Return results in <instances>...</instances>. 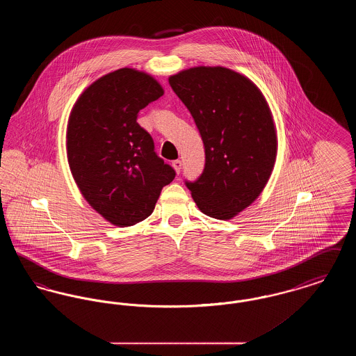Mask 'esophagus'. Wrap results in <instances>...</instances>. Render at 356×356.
Listing matches in <instances>:
<instances>
[{"label": "esophagus", "mask_w": 356, "mask_h": 356, "mask_svg": "<svg viewBox=\"0 0 356 356\" xmlns=\"http://www.w3.org/2000/svg\"><path fill=\"white\" fill-rule=\"evenodd\" d=\"M172 167L175 168L176 173L179 175V173H180V170H181V167H183V163H181L180 160H175V161H172Z\"/></svg>", "instance_id": "34e87169"}]
</instances>
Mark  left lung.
<instances>
[{
  "mask_svg": "<svg viewBox=\"0 0 356 356\" xmlns=\"http://www.w3.org/2000/svg\"><path fill=\"white\" fill-rule=\"evenodd\" d=\"M170 85L204 143L203 172L186 188L207 216L228 220L254 203L271 176L277 143L268 104L252 81L221 67L186 69Z\"/></svg>",
  "mask_w": 356,
  "mask_h": 356,
  "instance_id": "8db88e82",
  "label": "left lung"
}]
</instances>
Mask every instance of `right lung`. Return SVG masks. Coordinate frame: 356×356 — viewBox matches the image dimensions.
Here are the masks:
<instances>
[{"label": "right lung", "mask_w": 356, "mask_h": 356, "mask_svg": "<svg viewBox=\"0 0 356 356\" xmlns=\"http://www.w3.org/2000/svg\"><path fill=\"white\" fill-rule=\"evenodd\" d=\"M164 95L144 72L122 68L90 85L74 104L67 134L69 167L85 200L108 221L129 227L147 219L176 172L154 152L137 122Z\"/></svg>", "instance_id": "obj_1"}]
</instances>
